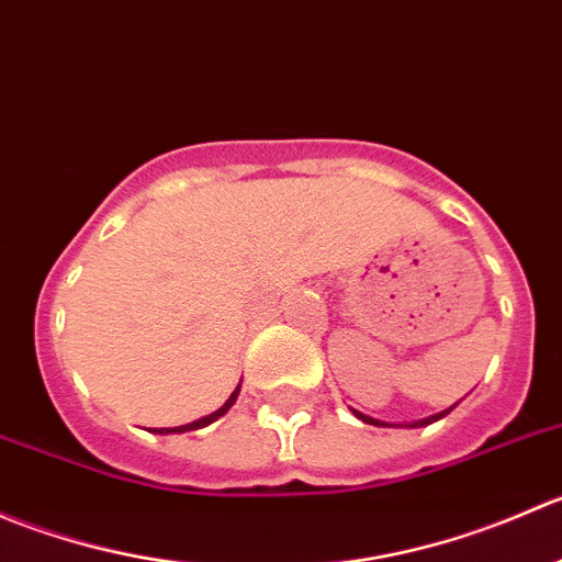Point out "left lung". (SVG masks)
I'll return each mask as SVG.
<instances>
[{
	"label": "left lung",
	"mask_w": 562,
	"mask_h": 562,
	"mask_svg": "<svg viewBox=\"0 0 562 562\" xmlns=\"http://www.w3.org/2000/svg\"><path fill=\"white\" fill-rule=\"evenodd\" d=\"M457 405H451L449 411H443V413H435V416H429V418H422V422H413L411 427H427V424H432V422H438V418H443V416H449L451 411H454ZM353 416L356 418H361V422L364 424H375V427H389L386 422H378V418H372V416H364V413H359V411H353Z\"/></svg>",
	"instance_id": "obj_1"
}]
</instances>
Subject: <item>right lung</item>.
I'll return each instance as SVG.
<instances>
[{"label":"right lung","instance_id":"right-lung-1","mask_svg":"<svg viewBox=\"0 0 562 562\" xmlns=\"http://www.w3.org/2000/svg\"><path fill=\"white\" fill-rule=\"evenodd\" d=\"M236 396H239V386H236L234 394L228 396V402H225V405L220 407V411L209 413V416L198 418V422H192V424H184V427H166V429H155V432H157V435H173V432H192V429H201V427H206V424L217 422L220 416H225V413L231 411V405H234V402H236Z\"/></svg>","mask_w":562,"mask_h":562}]
</instances>
